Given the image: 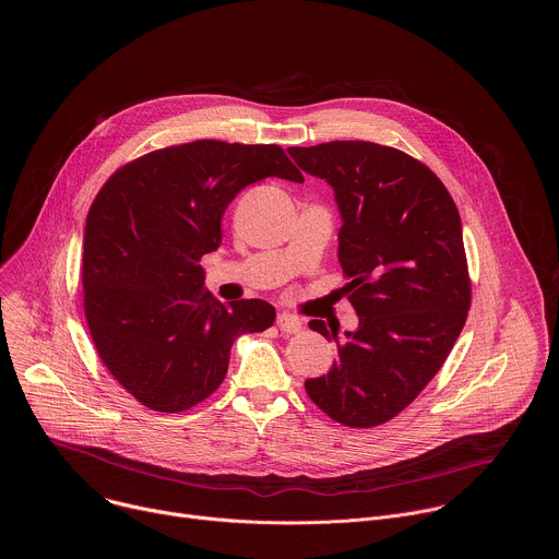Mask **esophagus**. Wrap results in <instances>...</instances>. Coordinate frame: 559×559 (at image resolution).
<instances>
[{"label": "esophagus", "instance_id": "34e87169", "mask_svg": "<svg viewBox=\"0 0 559 559\" xmlns=\"http://www.w3.org/2000/svg\"><path fill=\"white\" fill-rule=\"evenodd\" d=\"M277 326L284 333H297V331H301V319L290 312H282V314H277Z\"/></svg>", "mask_w": 559, "mask_h": 559}]
</instances>
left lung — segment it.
<instances>
[{
    "instance_id": "left-lung-1",
    "label": "left lung",
    "mask_w": 559,
    "mask_h": 559,
    "mask_svg": "<svg viewBox=\"0 0 559 559\" xmlns=\"http://www.w3.org/2000/svg\"><path fill=\"white\" fill-rule=\"evenodd\" d=\"M288 155L333 189L337 260L359 317L344 337L310 322L337 342V357L306 392L344 426L385 424L430 383L465 326L472 284L459 209L424 163L390 146L329 142Z\"/></svg>"
}]
</instances>
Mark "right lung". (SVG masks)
Here are the masks:
<instances>
[{
	"label": "right lung",
	"instance_id": "add662e5",
	"mask_svg": "<svg viewBox=\"0 0 559 559\" xmlns=\"http://www.w3.org/2000/svg\"><path fill=\"white\" fill-rule=\"evenodd\" d=\"M269 176L304 182L275 144L200 140L120 167L92 202L85 319L107 370L144 406L178 413L209 399L235 340L273 324L275 308L262 299L219 304L200 264L222 245L228 204Z\"/></svg>",
	"mask_w": 559,
	"mask_h": 559
}]
</instances>
